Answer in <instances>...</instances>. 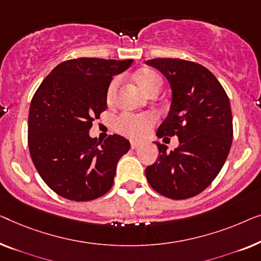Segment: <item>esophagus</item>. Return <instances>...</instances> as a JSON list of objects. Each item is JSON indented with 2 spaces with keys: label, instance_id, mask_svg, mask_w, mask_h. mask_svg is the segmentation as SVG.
<instances>
[{
  "label": "esophagus",
  "instance_id": "1",
  "mask_svg": "<svg viewBox=\"0 0 261 261\" xmlns=\"http://www.w3.org/2000/svg\"><path fill=\"white\" fill-rule=\"evenodd\" d=\"M141 146H142V143L136 142V141H132L131 142V148L132 149H138V148H141Z\"/></svg>",
  "mask_w": 261,
  "mask_h": 261
}]
</instances>
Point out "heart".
<instances>
[{"mask_svg":"<svg viewBox=\"0 0 261 261\" xmlns=\"http://www.w3.org/2000/svg\"><path fill=\"white\" fill-rule=\"evenodd\" d=\"M136 80L143 91L150 94L155 91H161L163 86V80L159 73L152 69H142L136 74ZM119 76H116L109 84L106 90V101L112 102L115 98L117 87L119 85ZM157 117L153 113H130L123 112L116 118V129L124 135L130 136L134 138H142L148 134L149 130L155 125Z\"/></svg>","mask_w":261,"mask_h":261,"instance_id":"obj_1","label":"heart"}]
</instances>
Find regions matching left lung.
I'll return each mask as SVG.
<instances>
[{
    "instance_id": "1",
    "label": "left lung",
    "mask_w": 261,
    "mask_h": 261,
    "mask_svg": "<svg viewBox=\"0 0 261 261\" xmlns=\"http://www.w3.org/2000/svg\"><path fill=\"white\" fill-rule=\"evenodd\" d=\"M145 62L163 73L172 91L170 111L157 136H177L179 142L170 152L156 143L160 156L146 167V179L161 195L189 199L214 181L229 153L233 117L228 95L215 75L196 62L169 58Z\"/></svg>"
}]
</instances>
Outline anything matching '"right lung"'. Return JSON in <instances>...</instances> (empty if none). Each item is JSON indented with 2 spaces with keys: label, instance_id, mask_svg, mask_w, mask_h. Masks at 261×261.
Masks as SVG:
<instances>
[{
  "label": "right lung",
  "instance_id": "1",
  "mask_svg": "<svg viewBox=\"0 0 261 261\" xmlns=\"http://www.w3.org/2000/svg\"><path fill=\"white\" fill-rule=\"evenodd\" d=\"M132 59L78 58L59 64L33 95L28 148L39 175L53 192L72 201H91L109 192L120 157L130 142L110 135L91 138L92 122L108 108L112 76Z\"/></svg>",
  "mask_w": 261,
  "mask_h": 261
}]
</instances>
